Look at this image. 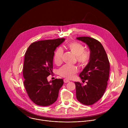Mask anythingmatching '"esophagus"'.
<instances>
[{
  "mask_svg": "<svg viewBox=\"0 0 128 128\" xmlns=\"http://www.w3.org/2000/svg\"><path fill=\"white\" fill-rule=\"evenodd\" d=\"M64 82L65 83H67V82H69V80H67V79H64Z\"/></svg>",
  "mask_w": 128,
  "mask_h": 128,
  "instance_id": "esophagus-1",
  "label": "esophagus"
}]
</instances>
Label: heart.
<instances>
[{
    "mask_svg": "<svg viewBox=\"0 0 128 128\" xmlns=\"http://www.w3.org/2000/svg\"><path fill=\"white\" fill-rule=\"evenodd\" d=\"M68 48L76 56V61L80 67L86 66L90 60V54L88 51L84 50V47L82 44L76 42H71L67 44ZM63 50L61 48H58L54 52V60L57 65L62 63ZM77 68L75 66L65 65L61 67L59 71V74L67 79H71L77 72Z\"/></svg>",
    "mask_w": 128,
    "mask_h": 128,
    "instance_id": "1",
    "label": "heart"
}]
</instances>
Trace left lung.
<instances>
[{"mask_svg":"<svg viewBox=\"0 0 128 128\" xmlns=\"http://www.w3.org/2000/svg\"><path fill=\"white\" fill-rule=\"evenodd\" d=\"M77 40L86 43L90 50V60L80 74L83 83L74 82L78 100L86 105H92L103 96L107 86L110 65L102 44L90 37L82 36Z\"/></svg>","mask_w":128,"mask_h":128,"instance_id":"8db88e82","label":"left lung"}]
</instances>
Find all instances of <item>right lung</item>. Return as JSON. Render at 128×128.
Returning a JSON list of instances; mask_svg holds the SVG:
<instances>
[{
	"mask_svg": "<svg viewBox=\"0 0 128 128\" xmlns=\"http://www.w3.org/2000/svg\"><path fill=\"white\" fill-rule=\"evenodd\" d=\"M65 38L33 42L25 52L23 70L24 84L30 99L36 105L46 106L56 102L63 79L48 82L52 70L54 51Z\"/></svg>",
	"mask_w": 128,
	"mask_h": 128,
	"instance_id": "1",
	"label": "right lung"
}]
</instances>
